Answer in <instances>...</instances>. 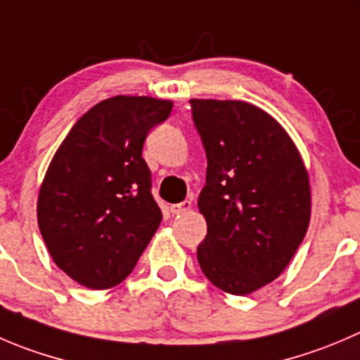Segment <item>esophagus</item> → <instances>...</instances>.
<instances>
[{
  "label": "esophagus",
  "mask_w": 360,
  "mask_h": 360,
  "mask_svg": "<svg viewBox=\"0 0 360 360\" xmlns=\"http://www.w3.org/2000/svg\"><path fill=\"white\" fill-rule=\"evenodd\" d=\"M190 209H191L190 200H183V202H179V204L170 205V212H172V214H183V212L190 211Z\"/></svg>",
  "instance_id": "34e87169"
}]
</instances>
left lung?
Listing matches in <instances>:
<instances>
[{"mask_svg":"<svg viewBox=\"0 0 360 360\" xmlns=\"http://www.w3.org/2000/svg\"><path fill=\"white\" fill-rule=\"evenodd\" d=\"M207 156L198 211L207 236L202 273L219 290L248 295L276 280L306 236L309 177L297 148L265 110L237 100H190Z\"/></svg>","mask_w":360,"mask_h":360,"instance_id":"1","label":"left lung"}]
</instances>
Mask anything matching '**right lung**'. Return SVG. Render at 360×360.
<instances>
[{
    "label": "right lung",
    "mask_w": 360,
    "mask_h": 360,
    "mask_svg": "<svg viewBox=\"0 0 360 360\" xmlns=\"http://www.w3.org/2000/svg\"><path fill=\"white\" fill-rule=\"evenodd\" d=\"M172 102L112 96L87 110L56 151L38 193V226L52 260L93 290L120 285L162 221L142 158Z\"/></svg>",
    "instance_id": "add662e5"
}]
</instances>
